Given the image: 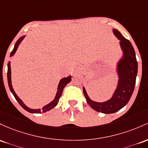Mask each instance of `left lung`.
Here are the masks:
<instances>
[{"mask_svg":"<svg viewBox=\"0 0 148 148\" xmlns=\"http://www.w3.org/2000/svg\"><path fill=\"white\" fill-rule=\"evenodd\" d=\"M112 32L119 40L122 56L116 65L118 79L112 97L103 102L94 101L89 98L85 87H83V93L87 103L94 110L104 114L114 113L127 105L134 92L138 72V62L132 43L117 29H113Z\"/></svg>","mask_w":148,"mask_h":148,"instance_id":"1","label":"left lung"}]
</instances>
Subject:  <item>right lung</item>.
Masks as SVG:
<instances>
[{"label": "right lung", "mask_w": 148, "mask_h": 148, "mask_svg": "<svg viewBox=\"0 0 148 148\" xmlns=\"http://www.w3.org/2000/svg\"><path fill=\"white\" fill-rule=\"evenodd\" d=\"M26 37V35L24 36H21V37L16 41L15 45H14V47L13 50L12 51L11 54H10V57H12V56H14V54H15V52L17 50L18 47L19 45H20V43L22 42L23 40L24 39V38ZM71 77L72 76H69V77H63L62 79H61V80L59 81V84H58V87H57V92H56V96L54 97V99L51 101L50 103L45 105V106H43L42 108V109L40 108H38V109H32V108H30L28 107L27 106H26V104L23 102L22 100L20 99L19 98V96L16 95V94L14 92V89L12 87V79H11V66H10V61H9L8 64V85H9L10 89L11 92L12 93V94L14 95V98L16 99V101L19 103L21 107L26 110V111H28L29 112H31V113H42V112H45L47 111H49L50 110H52V108H54L55 106L57 105L58 103H59V99H60L61 94H62L63 90H64V88L66 87V84L68 83H69L71 81Z\"/></svg>", "instance_id": "obj_1"}]
</instances>
